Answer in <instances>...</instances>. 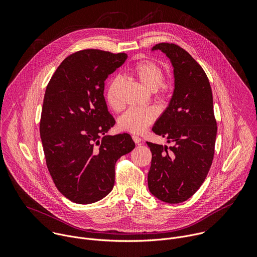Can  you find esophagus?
<instances>
[{
	"instance_id": "esophagus-1",
	"label": "esophagus",
	"mask_w": 257,
	"mask_h": 257,
	"mask_svg": "<svg viewBox=\"0 0 257 257\" xmlns=\"http://www.w3.org/2000/svg\"><path fill=\"white\" fill-rule=\"evenodd\" d=\"M132 139L136 144H139L141 142V138L138 135H132Z\"/></svg>"
}]
</instances>
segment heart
<instances>
[{
	"label": "heart",
	"instance_id": "1",
	"mask_svg": "<svg viewBox=\"0 0 257 257\" xmlns=\"http://www.w3.org/2000/svg\"><path fill=\"white\" fill-rule=\"evenodd\" d=\"M133 75L137 80L151 91H156L164 87L165 73L163 69L155 62L144 60L137 63L133 70ZM120 79L115 78L108 83L105 91V100L109 107L115 111L122 108L123 103L119 97ZM157 118V113L152 107H130L119 118V127L131 133H142L151 126Z\"/></svg>",
	"mask_w": 257,
	"mask_h": 257
}]
</instances>
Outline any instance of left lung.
<instances>
[{
    "label": "left lung",
    "mask_w": 257,
    "mask_h": 257,
    "mask_svg": "<svg viewBox=\"0 0 257 257\" xmlns=\"http://www.w3.org/2000/svg\"><path fill=\"white\" fill-rule=\"evenodd\" d=\"M152 50H160L170 59L175 88L153 127L173 145L146 142L153 155L149 188L160 200L179 203L199 189L212 164L217 131L212 92L205 72L184 49L162 43Z\"/></svg>",
    "instance_id": "1"
}]
</instances>
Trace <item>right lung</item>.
<instances>
[{
	"label": "right lung",
	"mask_w": 257,
	"mask_h": 257,
	"mask_svg": "<svg viewBox=\"0 0 257 257\" xmlns=\"http://www.w3.org/2000/svg\"><path fill=\"white\" fill-rule=\"evenodd\" d=\"M124 53L83 50L57 68L45 93L40 124L50 175L69 200L93 203L112 191L115 165L135 143L115 125L103 96L104 81L127 59Z\"/></svg>",
	"instance_id": "right-lung-1"
}]
</instances>
